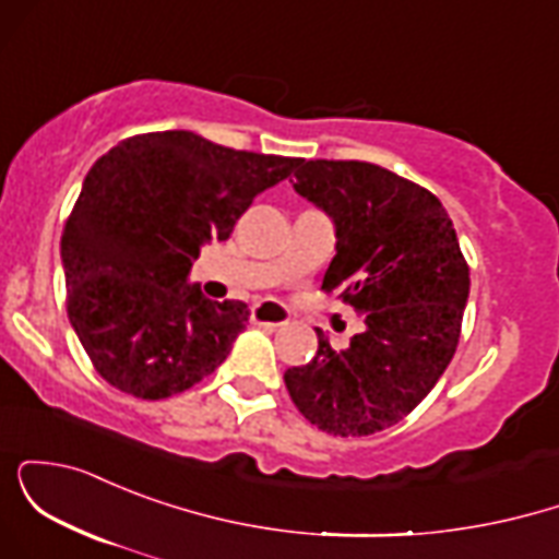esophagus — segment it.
Returning <instances> with one entry per match:
<instances>
[{"instance_id":"1","label":"esophagus","mask_w":559,"mask_h":559,"mask_svg":"<svg viewBox=\"0 0 559 559\" xmlns=\"http://www.w3.org/2000/svg\"><path fill=\"white\" fill-rule=\"evenodd\" d=\"M252 320L258 325H271V329H278V325H286L292 316L284 305H275V301H262L252 310Z\"/></svg>"}]
</instances>
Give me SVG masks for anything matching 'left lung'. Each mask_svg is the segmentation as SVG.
<instances>
[{"label":"left lung","mask_w":559,"mask_h":559,"mask_svg":"<svg viewBox=\"0 0 559 559\" xmlns=\"http://www.w3.org/2000/svg\"><path fill=\"white\" fill-rule=\"evenodd\" d=\"M297 194L336 226L323 288L360 312L346 346L318 331V355L288 368L286 389L312 426L370 436L413 413L460 342L471 271L431 191L381 165L301 159Z\"/></svg>","instance_id":"obj_1"}]
</instances>
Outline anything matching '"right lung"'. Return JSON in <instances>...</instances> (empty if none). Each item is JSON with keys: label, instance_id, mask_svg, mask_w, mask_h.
<instances>
[{"label": "right lung", "instance_id": "obj_1", "mask_svg": "<svg viewBox=\"0 0 559 559\" xmlns=\"http://www.w3.org/2000/svg\"><path fill=\"white\" fill-rule=\"evenodd\" d=\"M299 163L191 131L139 133L96 159L60 252L70 325L110 386L165 400L226 360L249 310L186 284L191 262Z\"/></svg>", "mask_w": 559, "mask_h": 559}]
</instances>
